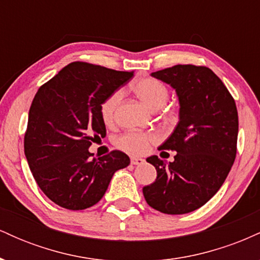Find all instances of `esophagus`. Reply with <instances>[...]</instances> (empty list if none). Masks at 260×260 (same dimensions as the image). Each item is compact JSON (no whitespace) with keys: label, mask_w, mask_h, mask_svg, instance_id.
Listing matches in <instances>:
<instances>
[{"label":"esophagus","mask_w":260,"mask_h":260,"mask_svg":"<svg viewBox=\"0 0 260 260\" xmlns=\"http://www.w3.org/2000/svg\"><path fill=\"white\" fill-rule=\"evenodd\" d=\"M131 164H132V165H142V164H144V159L132 156L131 157Z\"/></svg>","instance_id":"obj_1"}]
</instances>
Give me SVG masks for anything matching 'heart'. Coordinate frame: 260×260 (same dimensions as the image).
Returning a JSON list of instances; mask_svg holds the SVG:
<instances>
[{
	"label": "heart",
	"mask_w": 260,
	"mask_h": 260,
	"mask_svg": "<svg viewBox=\"0 0 260 260\" xmlns=\"http://www.w3.org/2000/svg\"><path fill=\"white\" fill-rule=\"evenodd\" d=\"M133 91L143 103L151 110H157L162 107L169 100L170 91L166 84L161 80L145 77L134 82L132 86ZM122 100V91L115 90L110 94L100 106V115L105 124H112L116 120V113ZM159 134L154 131H128L121 134L115 140L116 147L128 154L143 155L150 149L155 143L159 142Z\"/></svg>",
	"instance_id": "1"
}]
</instances>
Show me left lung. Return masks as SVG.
Masks as SVG:
<instances>
[{
  "instance_id": "8db88e82",
  "label": "left lung",
  "mask_w": 260,
  "mask_h": 260,
  "mask_svg": "<svg viewBox=\"0 0 260 260\" xmlns=\"http://www.w3.org/2000/svg\"><path fill=\"white\" fill-rule=\"evenodd\" d=\"M151 76L176 89L181 109L177 127L159 148L176 151L175 160L148 157L157 176L143 194L155 210L181 215L203 207L228 177L237 153V107L205 66L176 64Z\"/></svg>"
}]
</instances>
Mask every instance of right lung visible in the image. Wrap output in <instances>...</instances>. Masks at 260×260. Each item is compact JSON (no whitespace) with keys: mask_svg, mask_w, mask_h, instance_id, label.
I'll list each match as a JSON object with an SVG mask.
<instances>
[{"mask_svg":"<svg viewBox=\"0 0 260 260\" xmlns=\"http://www.w3.org/2000/svg\"><path fill=\"white\" fill-rule=\"evenodd\" d=\"M133 77L88 62H72L39 88L29 110L24 153L44 194L68 210H83L105 194L129 157L112 150L92 159L89 147L106 136L103 101Z\"/></svg>","mask_w":260,"mask_h":260,"instance_id":"right-lung-1","label":"right lung"}]
</instances>
